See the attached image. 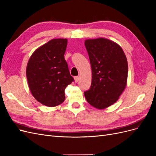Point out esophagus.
Here are the masks:
<instances>
[{
    "label": "esophagus",
    "mask_w": 156,
    "mask_h": 156,
    "mask_svg": "<svg viewBox=\"0 0 156 156\" xmlns=\"http://www.w3.org/2000/svg\"><path fill=\"white\" fill-rule=\"evenodd\" d=\"M74 80H75V83H77L79 81V77L78 76H75L74 77Z\"/></svg>",
    "instance_id": "34e87169"
}]
</instances>
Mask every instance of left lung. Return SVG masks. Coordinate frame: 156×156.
<instances>
[{
  "label": "left lung",
  "mask_w": 156,
  "mask_h": 156,
  "mask_svg": "<svg viewBox=\"0 0 156 156\" xmlns=\"http://www.w3.org/2000/svg\"><path fill=\"white\" fill-rule=\"evenodd\" d=\"M92 68V83L84 94L89 104L98 109L112 105L126 87L128 66L121 47L106 38L84 41Z\"/></svg>",
  "instance_id": "8db88e82"
}]
</instances>
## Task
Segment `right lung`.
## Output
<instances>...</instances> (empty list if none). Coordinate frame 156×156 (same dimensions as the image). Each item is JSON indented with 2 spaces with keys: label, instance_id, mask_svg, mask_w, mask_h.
<instances>
[{
  "label": "right lung",
  "instance_id": "1",
  "mask_svg": "<svg viewBox=\"0 0 156 156\" xmlns=\"http://www.w3.org/2000/svg\"><path fill=\"white\" fill-rule=\"evenodd\" d=\"M67 39H53L37 48L28 62L27 78L36 100L55 107L65 100V88L74 79L71 76L64 53Z\"/></svg>",
  "mask_w": 156,
  "mask_h": 156
}]
</instances>
